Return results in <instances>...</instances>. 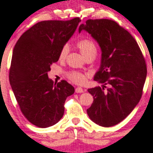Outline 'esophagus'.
<instances>
[{"mask_svg": "<svg viewBox=\"0 0 153 153\" xmlns=\"http://www.w3.org/2000/svg\"><path fill=\"white\" fill-rule=\"evenodd\" d=\"M83 92H84V90H83V88H81V87H76V88H75V93H83Z\"/></svg>", "mask_w": 153, "mask_h": 153, "instance_id": "esophagus-1", "label": "esophagus"}]
</instances>
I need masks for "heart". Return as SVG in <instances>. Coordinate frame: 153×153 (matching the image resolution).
<instances>
[{
    "instance_id": "b5f03b06",
    "label": "heart",
    "mask_w": 153,
    "mask_h": 153,
    "mask_svg": "<svg viewBox=\"0 0 153 153\" xmlns=\"http://www.w3.org/2000/svg\"><path fill=\"white\" fill-rule=\"evenodd\" d=\"M76 46L85 59L92 58L93 60L96 57V53H97V48H96V44L90 39H81L77 42ZM68 53H69V47L68 45H64L60 51L59 60L61 61L66 60ZM68 77L69 79L76 84H83L86 81V75L80 72H71L68 74Z\"/></svg>"
}]
</instances>
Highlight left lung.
I'll return each mask as SVG.
<instances>
[{
    "label": "left lung",
    "mask_w": 153,
    "mask_h": 153,
    "mask_svg": "<svg viewBox=\"0 0 153 153\" xmlns=\"http://www.w3.org/2000/svg\"><path fill=\"white\" fill-rule=\"evenodd\" d=\"M81 30L89 33L102 51L93 80L102 87L87 90L93 96L87 114L97 125L113 126L123 120L141 98L147 73L145 60L134 37L114 21L89 19L79 26Z\"/></svg>",
    "instance_id": "8db88e82"
}]
</instances>
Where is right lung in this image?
Wrapping results in <instances>:
<instances>
[{
  "label": "right lung",
  "mask_w": 153,
  "mask_h": 153,
  "mask_svg": "<svg viewBox=\"0 0 153 153\" xmlns=\"http://www.w3.org/2000/svg\"><path fill=\"white\" fill-rule=\"evenodd\" d=\"M69 21H43L25 31L16 42L10 69V83L24 116L34 126L47 128L59 122L66 98L75 92L67 81L54 84L47 72L59 60L78 24Z\"/></svg>",
  "instance_id": "right-lung-1"
}]
</instances>
